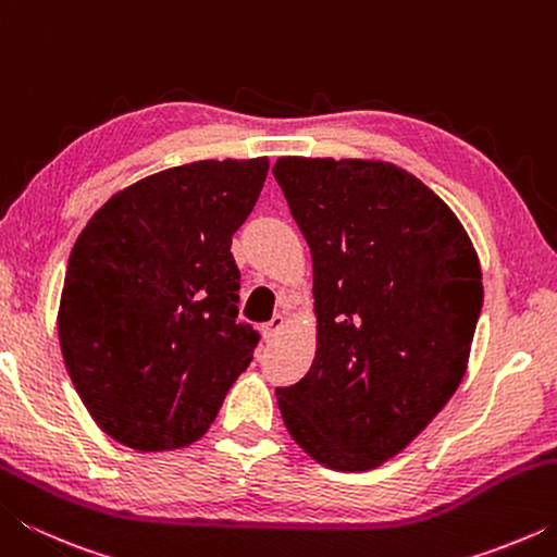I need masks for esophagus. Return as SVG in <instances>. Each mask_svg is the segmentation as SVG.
I'll return each mask as SVG.
<instances>
[{
	"label": "esophagus",
	"mask_w": 557,
	"mask_h": 557,
	"mask_svg": "<svg viewBox=\"0 0 557 557\" xmlns=\"http://www.w3.org/2000/svg\"><path fill=\"white\" fill-rule=\"evenodd\" d=\"M282 326H285V317L275 314V317L270 319V322L262 324V336H265L268 342H270V338H275V336L282 332Z\"/></svg>",
	"instance_id": "esophagus-1"
}]
</instances>
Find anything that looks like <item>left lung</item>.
Returning <instances> with one entry per match:
<instances>
[{"mask_svg":"<svg viewBox=\"0 0 557 557\" xmlns=\"http://www.w3.org/2000/svg\"><path fill=\"white\" fill-rule=\"evenodd\" d=\"M312 250L317 354L277 388L292 440L319 465L398 455L467 373L484 285L455 211L379 159L280 157L272 166Z\"/></svg>","mask_w":557,"mask_h":557,"instance_id":"8db88e82","label":"left lung"}]
</instances>
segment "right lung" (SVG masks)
<instances>
[{
    "mask_svg": "<svg viewBox=\"0 0 557 557\" xmlns=\"http://www.w3.org/2000/svg\"><path fill=\"white\" fill-rule=\"evenodd\" d=\"M268 169V157L164 169L112 196L75 240L59 342L83 405L120 445H191L250 366L260 334L238 322L231 243Z\"/></svg>",
    "mask_w": 557,
    "mask_h": 557,
    "instance_id": "obj_1",
    "label": "right lung"
}]
</instances>
